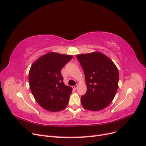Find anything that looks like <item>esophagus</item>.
Segmentation results:
<instances>
[{
	"instance_id": "1",
	"label": "esophagus",
	"mask_w": 146,
	"mask_h": 146,
	"mask_svg": "<svg viewBox=\"0 0 146 146\" xmlns=\"http://www.w3.org/2000/svg\"><path fill=\"white\" fill-rule=\"evenodd\" d=\"M77 87H78V85H75V86H72V88H73L74 90H76L77 88Z\"/></svg>"
}]
</instances>
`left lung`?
<instances>
[{"mask_svg":"<svg viewBox=\"0 0 146 146\" xmlns=\"http://www.w3.org/2000/svg\"><path fill=\"white\" fill-rule=\"evenodd\" d=\"M85 73L87 91L81 96L84 108L99 111L111 104L118 88L119 72L116 65L100 52L77 55Z\"/></svg>","mask_w":146,"mask_h":146,"instance_id":"obj_1","label":"left lung"}]
</instances>
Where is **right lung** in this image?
Wrapping results in <instances>:
<instances>
[{
    "instance_id": "right-lung-1",
    "label": "right lung",
    "mask_w": 146,
    "mask_h": 146,
    "mask_svg": "<svg viewBox=\"0 0 146 146\" xmlns=\"http://www.w3.org/2000/svg\"><path fill=\"white\" fill-rule=\"evenodd\" d=\"M72 56L50 52L33 63L29 75L31 91L44 109L59 111L67 106L72 88L66 86L61 70Z\"/></svg>"
}]
</instances>
